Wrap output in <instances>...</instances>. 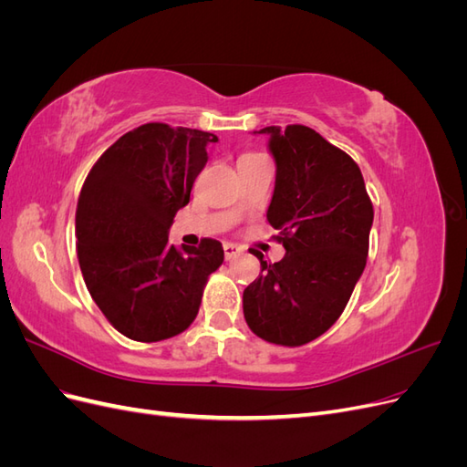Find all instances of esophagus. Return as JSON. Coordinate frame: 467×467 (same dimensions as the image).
<instances>
[{
  "label": "esophagus",
  "mask_w": 467,
  "mask_h": 467,
  "mask_svg": "<svg viewBox=\"0 0 467 467\" xmlns=\"http://www.w3.org/2000/svg\"><path fill=\"white\" fill-rule=\"evenodd\" d=\"M239 253H242V247H239V245H235V244H223V255H225V259H228V261L235 259Z\"/></svg>",
  "instance_id": "obj_1"
}]
</instances>
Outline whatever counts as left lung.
<instances>
[{"label":"left lung","instance_id":"1","mask_svg":"<svg viewBox=\"0 0 467 467\" xmlns=\"http://www.w3.org/2000/svg\"><path fill=\"white\" fill-rule=\"evenodd\" d=\"M276 163L266 220L286 255L261 261L244 290L249 329L268 343L300 347L343 314L368 257L374 208L358 165L348 153L302 124L266 126Z\"/></svg>","mask_w":467,"mask_h":467}]
</instances>
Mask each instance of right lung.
<instances>
[{
	"instance_id": "obj_1",
	"label": "right lung",
	"mask_w": 467,
	"mask_h": 467,
	"mask_svg": "<svg viewBox=\"0 0 467 467\" xmlns=\"http://www.w3.org/2000/svg\"><path fill=\"white\" fill-rule=\"evenodd\" d=\"M210 132L148 122L112 144L83 182L76 235L83 280L112 327L140 343L185 331L208 276L223 263L218 239L169 245V228L191 201L208 161Z\"/></svg>"
}]
</instances>
